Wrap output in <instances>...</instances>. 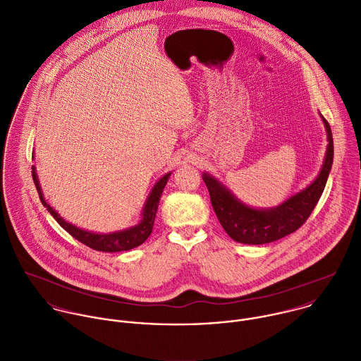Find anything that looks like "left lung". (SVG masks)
<instances>
[{
    "label": "left lung",
    "mask_w": 361,
    "mask_h": 361,
    "mask_svg": "<svg viewBox=\"0 0 361 361\" xmlns=\"http://www.w3.org/2000/svg\"><path fill=\"white\" fill-rule=\"evenodd\" d=\"M322 116V115H321ZM328 133V149L319 176L301 192L270 209H256L239 201L215 177L204 173L202 180L211 195L212 208L225 229L236 242L264 245L276 242L301 228L317 207L334 163V137L328 121L322 116Z\"/></svg>",
    "instance_id": "left-lung-1"
}]
</instances>
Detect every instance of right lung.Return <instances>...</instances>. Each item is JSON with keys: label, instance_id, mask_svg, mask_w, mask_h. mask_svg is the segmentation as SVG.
Instances as JSON below:
<instances>
[{"label": "right lung", "instance_id": "1", "mask_svg": "<svg viewBox=\"0 0 361 361\" xmlns=\"http://www.w3.org/2000/svg\"><path fill=\"white\" fill-rule=\"evenodd\" d=\"M171 173L164 174L153 187L150 195L147 197V201L145 204L143 212H142V219L137 225L130 226L128 229L123 231H118V232H111V233H94V232H88L84 229H80L68 222H66L43 198V192L36 176V169L35 166H32V178L35 183V187L37 190L40 202L43 204V207H46V209L50 212V215L57 221V224L67 231L74 239H77L78 242H81L82 245L98 250V252H108V253H114V252H123V250H130L133 247H137L139 245H142L152 233L153 231V224L156 219V214H157V208H159V201L161 197V192L169 181Z\"/></svg>", "mask_w": 361, "mask_h": 361}]
</instances>
